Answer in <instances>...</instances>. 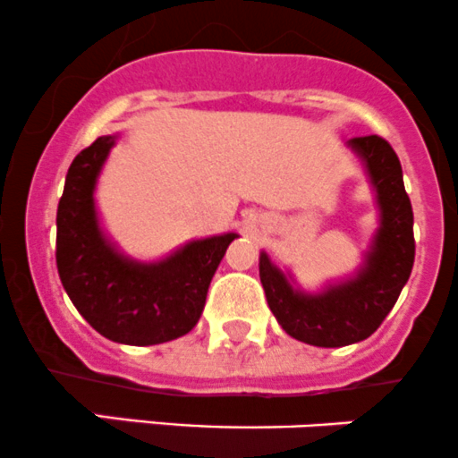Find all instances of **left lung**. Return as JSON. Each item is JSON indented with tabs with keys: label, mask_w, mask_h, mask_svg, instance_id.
<instances>
[{
	"label": "left lung",
	"mask_w": 458,
	"mask_h": 458,
	"mask_svg": "<svg viewBox=\"0 0 458 458\" xmlns=\"http://www.w3.org/2000/svg\"><path fill=\"white\" fill-rule=\"evenodd\" d=\"M348 148L364 163L379 207V229L357 276L319 293H306L260 253L268 309L291 337L310 346L339 348L370 337L393 310L414 264L412 205L397 154L377 134L351 139Z\"/></svg>",
	"instance_id": "obj_1"
}]
</instances>
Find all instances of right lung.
<instances>
[{
    "label": "right lung",
    "mask_w": 458,
    "mask_h": 458,
    "mask_svg": "<svg viewBox=\"0 0 458 458\" xmlns=\"http://www.w3.org/2000/svg\"><path fill=\"white\" fill-rule=\"evenodd\" d=\"M116 136L77 154L56 209V268L83 319L112 342L152 346L182 337L205 309L211 277L238 233L191 240L158 262L116 251L98 225L94 187Z\"/></svg>",
    "instance_id": "obj_1"
}]
</instances>
